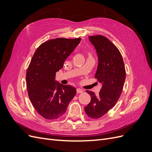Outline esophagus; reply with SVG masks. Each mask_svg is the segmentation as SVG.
Returning a JSON list of instances; mask_svg holds the SVG:
<instances>
[{
  "mask_svg": "<svg viewBox=\"0 0 152 152\" xmlns=\"http://www.w3.org/2000/svg\"><path fill=\"white\" fill-rule=\"evenodd\" d=\"M77 93H83V90H82V89H80V88H77Z\"/></svg>",
  "mask_w": 152,
  "mask_h": 152,
  "instance_id": "1",
  "label": "esophagus"
}]
</instances>
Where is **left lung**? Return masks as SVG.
Returning a JSON list of instances; mask_svg holds the SVG:
<instances>
[{"label": "left lung", "instance_id": "left-lung-1", "mask_svg": "<svg viewBox=\"0 0 152 152\" xmlns=\"http://www.w3.org/2000/svg\"><path fill=\"white\" fill-rule=\"evenodd\" d=\"M98 56V66L95 78L102 87L98 95L86 91L91 97L84 108L91 118H99L111 110L121 95L126 80V69L122 55L111 41L103 35L89 36Z\"/></svg>", "mask_w": 152, "mask_h": 152}]
</instances>
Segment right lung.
Wrapping results in <instances>:
<instances>
[{"label": "right lung", "mask_w": 152, "mask_h": 152, "mask_svg": "<svg viewBox=\"0 0 152 152\" xmlns=\"http://www.w3.org/2000/svg\"><path fill=\"white\" fill-rule=\"evenodd\" d=\"M80 40V38L49 40L40 45L31 58L26 75L27 91L34 108L45 119L61 117L76 94L75 87L59 84L55 76Z\"/></svg>", "instance_id": "right-lung-1"}]
</instances>
